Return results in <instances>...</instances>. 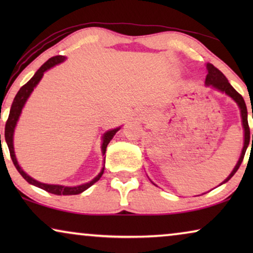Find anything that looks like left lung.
I'll return each mask as SVG.
<instances>
[{"label": "left lung", "instance_id": "1", "mask_svg": "<svg viewBox=\"0 0 253 253\" xmlns=\"http://www.w3.org/2000/svg\"><path fill=\"white\" fill-rule=\"evenodd\" d=\"M206 69H207V76L205 79V85L211 86V87L217 89V91H220L221 93H224V94L230 96V98L237 103L238 108H240V110H241L242 126H243V129H244V145H243V148H242L241 157H240V159H238L237 164L234 167L233 171L230 172V175L228 176V177L220 184V185H222L226 182L229 181V179L235 175V172L238 170L242 161H243L244 154H245V152H247L249 143H250L251 137H250V129H249V123H248V109H247V105H245V102H244L243 96H242L240 93H238L236 89H235L233 86L230 85V83L228 82L226 76H224L222 72L219 70V69H216L213 64H211V63L206 64ZM252 144H253V134H252Z\"/></svg>", "mask_w": 253, "mask_h": 253}]
</instances>
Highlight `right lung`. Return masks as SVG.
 <instances>
[{
  "mask_svg": "<svg viewBox=\"0 0 253 253\" xmlns=\"http://www.w3.org/2000/svg\"><path fill=\"white\" fill-rule=\"evenodd\" d=\"M65 58H67V57L62 56V55H57V56H54V57L49 58V60H48L46 63L41 65L40 69L36 72V74H34L33 77L31 78L25 85L20 87L18 93H17L16 96H15V99H13V102L11 105V109H10L8 121H6V123H5V131H4L5 141H6V145H8L9 151H10V157H11L13 165H15V167H16L17 170H18L19 174L22 175L23 177L30 183V184H32L34 186H38V188L42 189V190H44V191L54 193V195H57V196L79 195V193L84 192L85 190H87L89 188V186H92L95 182L99 181L100 177H101L102 174H103V170H105V166L102 167L101 171H100L99 174L92 179V181H89L87 183H84V184H81V185L65 186V185H60V184H47V183L39 182V181H37V179L31 177L30 175H27L26 172L23 170L22 167L19 166L18 161H17V158H16V154H15V147H13V133H15V127L17 126V122H18L19 116H20V114H22V110L24 108V106H25L27 99L30 98L31 93L33 92V89L36 88V86L39 84L41 78L43 77L44 72H46L47 70H49L50 68L55 67V65H57V64L62 63V62H64ZM120 129H121V127L119 126V127H116V129L108 130V131H106L105 133H103L102 144H101L102 155H105L107 145L109 144V141L113 139V137L115 136V133ZM105 159H106V157L103 158V164H105Z\"/></svg>",
  "mask_w": 253,
  "mask_h": 253,
  "instance_id": "add662e5",
  "label": "right lung"
}]
</instances>
